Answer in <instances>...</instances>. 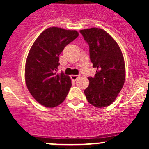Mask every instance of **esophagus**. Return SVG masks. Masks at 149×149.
Wrapping results in <instances>:
<instances>
[{
	"label": "esophagus",
	"mask_w": 149,
	"mask_h": 149,
	"mask_svg": "<svg viewBox=\"0 0 149 149\" xmlns=\"http://www.w3.org/2000/svg\"><path fill=\"white\" fill-rule=\"evenodd\" d=\"M79 76H80V74H72V75H71V79L73 81H76L79 77Z\"/></svg>",
	"instance_id": "obj_1"
}]
</instances>
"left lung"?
<instances>
[{
	"label": "left lung",
	"mask_w": 149,
	"mask_h": 149,
	"mask_svg": "<svg viewBox=\"0 0 149 149\" xmlns=\"http://www.w3.org/2000/svg\"><path fill=\"white\" fill-rule=\"evenodd\" d=\"M89 47V57L93 68H97L94 77H89V86L84 90L88 102L96 107L111 104L123 87L125 65L119 46L111 36L102 29L80 30Z\"/></svg>",
	"instance_id": "8db88e82"
}]
</instances>
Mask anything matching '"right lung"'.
Listing matches in <instances>:
<instances>
[{"mask_svg":"<svg viewBox=\"0 0 149 149\" xmlns=\"http://www.w3.org/2000/svg\"><path fill=\"white\" fill-rule=\"evenodd\" d=\"M78 35L76 30L49 27L33 44L26 60L25 82L30 94L40 104L54 107L66 98L72 81L63 72L57 73L59 55Z\"/></svg>","mask_w":149,"mask_h":149,"instance_id":"right-lung-1","label":"right lung"}]
</instances>
